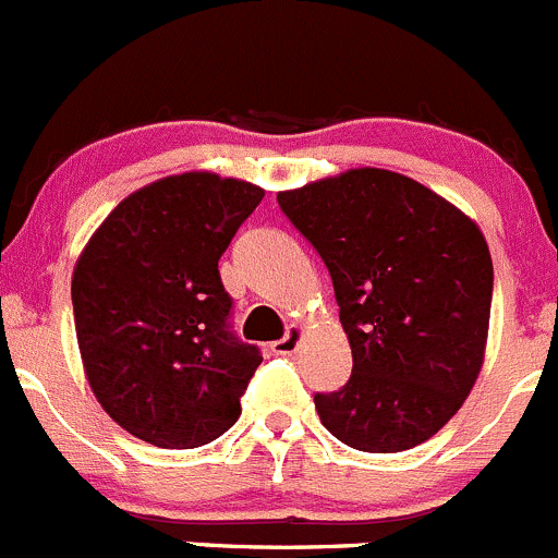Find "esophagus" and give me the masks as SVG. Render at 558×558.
<instances>
[{
    "label": "esophagus",
    "mask_w": 558,
    "mask_h": 558,
    "mask_svg": "<svg viewBox=\"0 0 558 558\" xmlns=\"http://www.w3.org/2000/svg\"><path fill=\"white\" fill-rule=\"evenodd\" d=\"M301 338H303V327L301 325H290L287 327L284 336L279 341L271 343V352L274 354H292L298 347H301Z\"/></svg>",
    "instance_id": "34e87169"
}]
</instances>
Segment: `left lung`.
Segmentation results:
<instances>
[{"instance_id": "left-lung-1", "label": "left lung", "mask_w": 558, "mask_h": 558, "mask_svg": "<svg viewBox=\"0 0 558 558\" xmlns=\"http://www.w3.org/2000/svg\"><path fill=\"white\" fill-rule=\"evenodd\" d=\"M330 271L352 376L317 392L327 433L367 453L433 438L484 365L494 268L468 215L387 169H349L277 195Z\"/></svg>"}]
</instances>
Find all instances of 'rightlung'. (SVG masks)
Masks as SVG:
<instances>
[{
    "label": "right lung",
    "instance_id": "add662e5",
    "mask_svg": "<svg viewBox=\"0 0 558 558\" xmlns=\"http://www.w3.org/2000/svg\"><path fill=\"white\" fill-rule=\"evenodd\" d=\"M263 201L209 171L163 177L120 201L72 274L74 330L101 408L158 449H195L236 424L263 363L231 330L222 252Z\"/></svg>",
    "mask_w": 558,
    "mask_h": 558
}]
</instances>
